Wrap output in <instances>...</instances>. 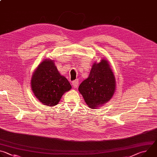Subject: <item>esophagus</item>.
<instances>
[{"label": "esophagus", "instance_id": "1", "mask_svg": "<svg viewBox=\"0 0 157 157\" xmlns=\"http://www.w3.org/2000/svg\"><path fill=\"white\" fill-rule=\"evenodd\" d=\"M72 84L74 87H77L79 84V81L78 79H76L72 82Z\"/></svg>", "mask_w": 157, "mask_h": 157}]
</instances>
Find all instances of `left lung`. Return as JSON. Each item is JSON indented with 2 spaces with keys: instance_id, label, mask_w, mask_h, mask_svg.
Segmentation results:
<instances>
[{
  "instance_id": "obj_1",
  "label": "left lung",
  "mask_w": 157,
  "mask_h": 157,
  "mask_svg": "<svg viewBox=\"0 0 157 157\" xmlns=\"http://www.w3.org/2000/svg\"><path fill=\"white\" fill-rule=\"evenodd\" d=\"M116 81L108 62L102 59L94 63L89 77L79 86L87 105L92 109L106 103L115 92Z\"/></svg>"
}]
</instances>
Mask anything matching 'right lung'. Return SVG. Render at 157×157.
Listing matches in <instances>:
<instances>
[{"mask_svg": "<svg viewBox=\"0 0 157 157\" xmlns=\"http://www.w3.org/2000/svg\"><path fill=\"white\" fill-rule=\"evenodd\" d=\"M31 85L36 98L43 104L56 105L63 94L71 89L66 78L60 75L53 61L44 59L34 72Z\"/></svg>", "mask_w": 157, "mask_h": 157, "instance_id": "obj_1", "label": "right lung"}]
</instances>
